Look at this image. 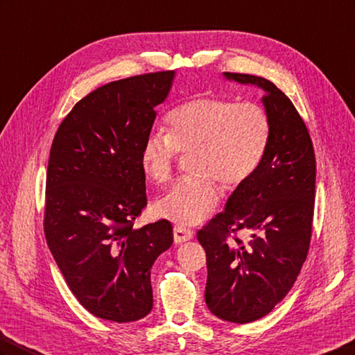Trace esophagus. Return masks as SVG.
Wrapping results in <instances>:
<instances>
[{"label":"esophagus","instance_id":"esophagus-1","mask_svg":"<svg viewBox=\"0 0 355 355\" xmlns=\"http://www.w3.org/2000/svg\"><path fill=\"white\" fill-rule=\"evenodd\" d=\"M173 233H175V243L176 244H182V243H185V241L193 239V236H194L193 230L185 229L182 226H175V229H173Z\"/></svg>","mask_w":355,"mask_h":355}]
</instances>
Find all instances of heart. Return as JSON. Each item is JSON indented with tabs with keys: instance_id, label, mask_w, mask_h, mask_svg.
<instances>
[{
	"instance_id": "b5f03b06",
	"label": "heart",
	"mask_w": 355,
	"mask_h": 355,
	"mask_svg": "<svg viewBox=\"0 0 355 355\" xmlns=\"http://www.w3.org/2000/svg\"><path fill=\"white\" fill-rule=\"evenodd\" d=\"M270 135V116L259 103L218 96L180 103L167 117V134L146 137L140 166L152 182L164 185L173 176L178 155H191L188 170L193 176L161 197L155 211L180 226L202 223L220 200L218 187L235 191L254 175Z\"/></svg>"
}]
</instances>
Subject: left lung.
<instances>
[{
	"label": "left lung",
	"mask_w": 355,
	"mask_h": 355,
	"mask_svg": "<svg viewBox=\"0 0 355 355\" xmlns=\"http://www.w3.org/2000/svg\"><path fill=\"white\" fill-rule=\"evenodd\" d=\"M224 76L261 87L271 122L261 166L232 193L224 211L197 232L206 252L207 309L223 321L247 324L286 297L306 261L316 161L306 123L286 94L262 76ZM239 231L244 240L237 236Z\"/></svg>",
	"instance_id": "1"
}]
</instances>
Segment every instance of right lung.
Here are the masks:
<instances>
[{"mask_svg": "<svg viewBox=\"0 0 355 355\" xmlns=\"http://www.w3.org/2000/svg\"><path fill=\"white\" fill-rule=\"evenodd\" d=\"M175 71L112 81L75 103L51 146L43 229L69 289L94 316L131 322L153 306L150 268L170 221L134 229L148 205L141 146Z\"/></svg>", "mask_w": 355, "mask_h": 355, "instance_id": "right-lung-1", "label": "right lung"}]
</instances>
